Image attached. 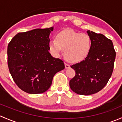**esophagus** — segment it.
Instances as JSON below:
<instances>
[{"instance_id": "obj_1", "label": "esophagus", "mask_w": 122, "mask_h": 122, "mask_svg": "<svg viewBox=\"0 0 122 122\" xmlns=\"http://www.w3.org/2000/svg\"><path fill=\"white\" fill-rule=\"evenodd\" d=\"M70 66L68 64H67V63H65V67H66V68H70Z\"/></svg>"}]
</instances>
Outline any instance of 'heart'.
Here are the masks:
<instances>
[{"label": "heart", "instance_id": "heart-1", "mask_svg": "<svg viewBox=\"0 0 122 122\" xmlns=\"http://www.w3.org/2000/svg\"><path fill=\"white\" fill-rule=\"evenodd\" d=\"M92 46L91 36L86 33H80L72 29H66L57 34L55 39L49 42L51 52L55 56H60L62 50L64 55L71 62L83 60L90 52Z\"/></svg>", "mask_w": 122, "mask_h": 122}]
</instances>
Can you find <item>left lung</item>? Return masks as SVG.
Returning <instances> with one entry per match:
<instances>
[{
  "label": "left lung",
  "mask_w": 122,
  "mask_h": 122,
  "mask_svg": "<svg viewBox=\"0 0 122 122\" xmlns=\"http://www.w3.org/2000/svg\"><path fill=\"white\" fill-rule=\"evenodd\" d=\"M92 46L87 57L71 66L76 76L70 81V87L80 95H91L103 89L111 77L116 52L110 39L102 34L88 30Z\"/></svg>",
  "instance_id": "left-lung-1"
}]
</instances>
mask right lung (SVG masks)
I'll return each mask as SVG.
<instances>
[{
    "label": "right lung",
    "instance_id": "add662e5",
    "mask_svg": "<svg viewBox=\"0 0 122 122\" xmlns=\"http://www.w3.org/2000/svg\"><path fill=\"white\" fill-rule=\"evenodd\" d=\"M53 27L18 33L8 46L9 72L19 88L29 94L46 92L54 75L65 68L63 61L49 52Z\"/></svg>",
    "mask_w": 122,
    "mask_h": 122
}]
</instances>
